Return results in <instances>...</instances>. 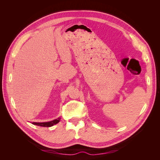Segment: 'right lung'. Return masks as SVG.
Here are the masks:
<instances>
[{"label": "right lung", "mask_w": 160, "mask_h": 160, "mask_svg": "<svg viewBox=\"0 0 160 160\" xmlns=\"http://www.w3.org/2000/svg\"><path fill=\"white\" fill-rule=\"evenodd\" d=\"M60 118H58L56 119L50 121V122H32V124L35 125H38V126H41V127H51L53 126V125L57 124L60 122Z\"/></svg>", "instance_id": "right-lung-1"}]
</instances>
